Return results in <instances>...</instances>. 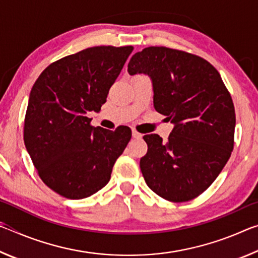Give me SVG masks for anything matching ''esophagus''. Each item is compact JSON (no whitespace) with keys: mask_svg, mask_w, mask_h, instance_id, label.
<instances>
[{"mask_svg":"<svg viewBox=\"0 0 258 258\" xmlns=\"http://www.w3.org/2000/svg\"><path fill=\"white\" fill-rule=\"evenodd\" d=\"M132 137H133L134 139H141V138H142V134L137 132V131H135V130H133V131H132Z\"/></svg>","mask_w":258,"mask_h":258,"instance_id":"esophagus-1","label":"esophagus"}]
</instances>
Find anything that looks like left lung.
<instances>
[{
	"mask_svg": "<svg viewBox=\"0 0 258 258\" xmlns=\"http://www.w3.org/2000/svg\"><path fill=\"white\" fill-rule=\"evenodd\" d=\"M131 76H149L154 107L174 125L168 141L143 137L140 160L147 185L168 202L198 197L215 181L233 149L234 106L220 74L200 56L164 46L132 55Z\"/></svg>",
	"mask_w": 258,
	"mask_h": 258,
	"instance_id": "8db88e82",
	"label": "left lung"
}]
</instances>
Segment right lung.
<instances>
[{
  "instance_id": "obj_1",
  "label": "right lung",
  "mask_w": 258,
  "mask_h": 258,
  "mask_svg": "<svg viewBox=\"0 0 258 258\" xmlns=\"http://www.w3.org/2000/svg\"><path fill=\"white\" fill-rule=\"evenodd\" d=\"M133 46H94L46 67L35 82L24 141L38 175L63 197H90L110 180L113 164L132 137L130 127L90 125Z\"/></svg>"
}]
</instances>
